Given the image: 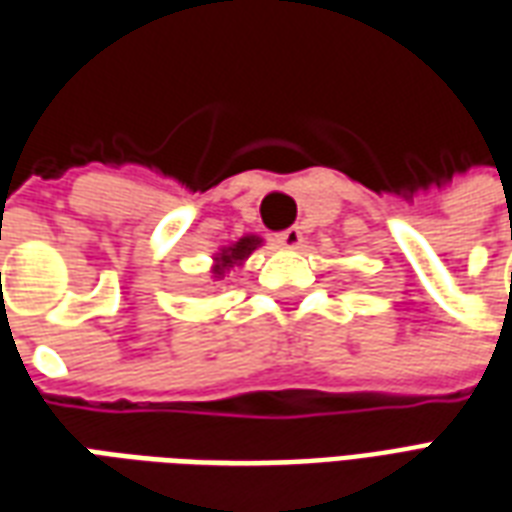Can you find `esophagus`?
<instances>
[{
    "label": "esophagus",
    "instance_id": "obj_1",
    "mask_svg": "<svg viewBox=\"0 0 512 512\" xmlns=\"http://www.w3.org/2000/svg\"><path fill=\"white\" fill-rule=\"evenodd\" d=\"M276 241L285 246V249H298L301 246V241H304V236H301V227H287V230H282L279 236H276Z\"/></svg>",
    "mask_w": 512,
    "mask_h": 512
}]
</instances>
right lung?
Wrapping results in <instances>:
<instances>
[{
    "mask_svg": "<svg viewBox=\"0 0 512 512\" xmlns=\"http://www.w3.org/2000/svg\"><path fill=\"white\" fill-rule=\"evenodd\" d=\"M260 246V238L255 236H244L241 241H236L233 246H227V249H222L217 257V266H214V274L222 276L230 266H236L238 260H244V257L252 255V249H257Z\"/></svg>",
    "mask_w": 512,
    "mask_h": 512,
    "instance_id": "add662e5",
    "label": "right lung"
}]
</instances>
